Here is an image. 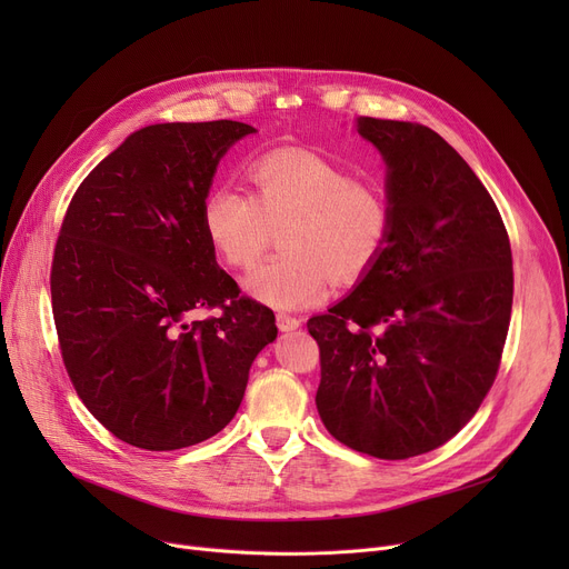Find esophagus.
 Here are the masks:
<instances>
[{
	"label": "esophagus",
	"mask_w": 569,
	"mask_h": 569,
	"mask_svg": "<svg viewBox=\"0 0 569 569\" xmlns=\"http://www.w3.org/2000/svg\"><path fill=\"white\" fill-rule=\"evenodd\" d=\"M277 325H279L281 332H292L302 325V318L290 316V313H277Z\"/></svg>",
	"instance_id": "34e87169"
}]
</instances>
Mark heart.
<instances>
[{
  "label": "heart",
  "mask_w": 569,
  "mask_h": 569,
  "mask_svg": "<svg viewBox=\"0 0 569 569\" xmlns=\"http://www.w3.org/2000/svg\"><path fill=\"white\" fill-rule=\"evenodd\" d=\"M251 191L212 187L200 207L207 242L232 269L251 267L279 230L281 253L244 279L256 300L297 309L325 297L330 281L352 286L382 258L395 204L376 179L305 149H277L251 161Z\"/></svg>",
  "instance_id": "heart-1"
}]
</instances>
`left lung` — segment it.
Masks as SVG:
<instances>
[{
    "instance_id": "8db88e82",
    "label": "left lung",
    "mask_w": 569,
    "mask_h": 569,
    "mask_svg": "<svg viewBox=\"0 0 569 569\" xmlns=\"http://www.w3.org/2000/svg\"><path fill=\"white\" fill-rule=\"evenodd\" d=\"M387 163L395 230L346 300L307 327L320 420L362 455L401 461L455 438L496 380L510 330L512 249L470 166L429 127L357 117Z\"/></svg>"
}]
</instances>
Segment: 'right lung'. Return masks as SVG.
I'll use <instances>...</instances> for the list:
<instances>
[{"label": "right lung", "mask_w": 569, "mask_h": 569, "mask_svg": "<svg viewBox=\"0 0 569 569\" xmlns=\"http://www.w3.org/2000/svg\"><path fill=\"white\" fill-rule=\"evenodd\" d=\"M247 133L230 119L131 133L82 179L59 228L50 295L62 362L87 410L140 450L219 433L277 339L272 309L239 295L200 223L221 157Z\"/></svg>", "instance_id": "obj_1"}]
</instances>
